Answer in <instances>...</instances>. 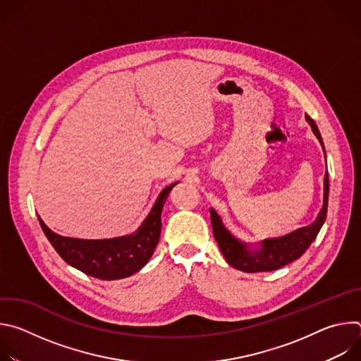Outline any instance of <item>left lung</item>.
<instances>
[{
  "instance_id": "left-lung-1",
  "label": "left lung",
  "mask_w": 361,
  "mask_h": 361,
  "mask_svg": "<svg viewBox=\"0 0 361 361\" xmlns=\"http://www.w3.org/2000/svg\"><path fill=\"white\" fill-rule=\"evenodd\" d=\"M305 121L310 124L314 135L320 141L323 149V138L320 135L319 127L314 120L305 114ZM326 154V151H324ZM329 204V174L324 176L323 183V207L316 219V221L307 227H301L287 235L277 238H267L259 243V247L251 248L250 244L240 241L234 237L223 224L220 216L216 210L210 209L212 226L216 241L224 255V259L230 266L245 273H260V271H274L287 266L288 263L300 259L302 252L310 247V244L317 237L322 226L324 224L327 216Z\"/></svg>"
}]
</instances>
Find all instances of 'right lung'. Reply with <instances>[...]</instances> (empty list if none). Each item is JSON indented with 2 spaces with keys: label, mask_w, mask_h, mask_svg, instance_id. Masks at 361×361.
Masks as SVG:
<instances>
[{
  "label": "right lung",
  "mask_w": 361,
  "mask_h": 361,
  "mask_svg": "<svg viewBox=\"0 0 361 361\" xmlns=\"http://www.w3.org/2000/svg\"><path fill=\"white\" fill-rule=\"evenodd\" d=\"M177 183H173L160 192L137 231L123 237L106 240L63 237L49 230L41 217L37 216L48 241L67 264L99 280L126 279L140 271L156 250L161 234V212L170 191Z\"/></svg>",
  "instance_id": "obj_1"
}]
</instances>
